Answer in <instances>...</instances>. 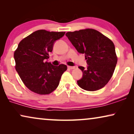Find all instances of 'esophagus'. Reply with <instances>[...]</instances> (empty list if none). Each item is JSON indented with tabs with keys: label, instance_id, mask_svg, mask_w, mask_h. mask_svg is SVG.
Returning a JSON list of instances; mask_svg holds the SVG:
<instances>
[{
	"label": "esophagus",
	"instance_id": "34e87169",
	"mask_svg": "<svg viewBox=\"0 0 134 134\" xmlns=\"http://www.w3.org/2000/svg\"><path fill=\"white\" fill-rule=\"evenodd\" d=\"M68 68L69 69H72L75 68V66H68Z\"/></svg>",
	"mask_w": 134,
	"mask_h": 134
}]
</instances>
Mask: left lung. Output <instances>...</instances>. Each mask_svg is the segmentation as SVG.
Returning a JSON list of instances; mask_svg holds the SVG:
<instances>
[{
    "instance_id": "1",
    "label": "left lung",
    "mask_w": 134,
    "mask_h": 134,
    "mask_svg": "<svg viewBox=\"0 0 134 134\" xmlns=\"http://www.w3.org/2000/svg\"><path fill=\"white\" fill-rule=\"evenodd\" d=\"M66 36L87 60V68L79 66L83 72L82 77L77 81L79 86L90 91L103 88L111 79L117 63L113 42L91 29L69 32Z\"/></svg>"
}]
</instances>
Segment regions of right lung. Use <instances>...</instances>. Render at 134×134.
<instances>
[{
    "label": "right lung",
    "mask_w": 134,
    "mask_h": 134,
    "mask_svg": "<svg viewBox=\"0 0 134 134\" xmlns=\"http://www.w3.org/2000/svg\"><path fill=\"white\" fill-rule=\"evenodd\" d=\"M65 32L35 31L24 38L14 53L16 70L24 85L33 92L48 94L59 84L67 66H54L46 61L57 40Z\"/></svg>",
    "instance_id": "right-lung-1"
}]
</instances>
